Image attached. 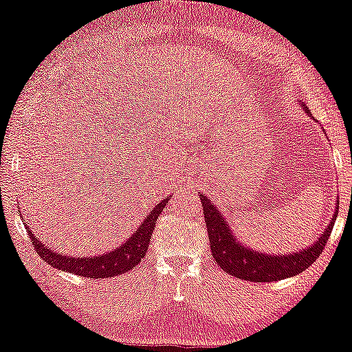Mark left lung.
Listing matches in <instances>:
<instances>
[{"label":"left lung","instance_id":"obj_1","mask_svg":"<svg viewBox=\"0 0 352 352\" xmlns=\"http://www.w3.org/2000/svg\"><path fill=\"white\" fill-rule=\"evenodd\" d=\"M305 111H308L307 107H305ZM200 198L206 230H208L211 256L224 272L249 282L282 280V278L294 277L310 267L313 262L318 259L328 243L334 221L338 218V208H340V200H338L336 210H334L333 218L329 219V224L324 228L323 234L313 241L311 245L300 249L297 252L267 254L254 251L238 241L221 211L208 200V197H205V193H200Z\"/></svg>","mask_w":352,"mask_h":352}]
</instances>
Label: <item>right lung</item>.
Returning <instances> with one entry per match:
<instances>
[{"mask_svg": "<svg viewBox=\"0 0 352 352\" xmlns=\"http://www.w3.org/2000/svg\"><path fill=\"white\" fill-rule=\"evenodd\" d=\"M168 198L170 197L160 200L157 205L152 208L151 213L146 214V218H144V221L141 224H139L138 230H135L120 248H116L114 251L101 254V256H65V254H60L54 251V249L47 248V244L42 243L39 238H36V236L32 234L29 226L26 228L29 232V238H31L34 244V249H36L42 259L52 265L54 269L65 270V272L82 275V277L87 278H108L114 277V275L128 272V270L135 267V265L141 262L142 257L146 256L147 249H149L151 236L155 228V221H157L159 214L162 213L164 206L168 203Z\"/></svg>", "mask_w": 352, "mask_h": 352, "instance_id": "1", "label": "right lung"}]
</instances>
